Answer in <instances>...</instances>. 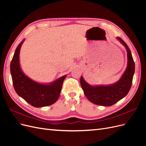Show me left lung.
I'll use <instances>...</instances> for the list:
<instances>
[{"label": "left lung", "mask_w": 146, "mask_h": 146, "mask_svg": "<svg viewBox=\"0 0 146 146\" xmlns=\"http://www.w3.org/2000/svg\"><path fill=\"white\" fill-rule=\"evenodd\" d=\"M117 40L125 47L127 55V65L124 72L116 82L106 85H91L82 76L80 84L84 94L92 103L98 105L111 106L127 95L130 90L135 73V63L130 48L122 39L116 37Z\"/></svg>", "instance_id": "8db88e82"}]
</instances>
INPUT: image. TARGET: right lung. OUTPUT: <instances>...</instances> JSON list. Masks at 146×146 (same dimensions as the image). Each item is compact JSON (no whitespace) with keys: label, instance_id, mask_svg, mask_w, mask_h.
<instances>
[{"label":"right lung","instance_id":"right-lung-1","mask_svg":"<svg viewBox=\"0 0 146 146\" xmlns=\"http://www.w3.org/2000/svg\"><path fill=\"white\" fill-rule=\"evenodd\" d=\"M25 39L17 47L10 64V72L16 93L33 107H46L59 98L63 81L67 75L47 83L34 81L24 73L19 63L20 50Z\"/></svg>","mask_w":146,"mask_h":146}]
</instances>
